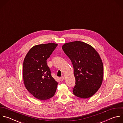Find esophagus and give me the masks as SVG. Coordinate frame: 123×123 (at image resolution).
Returning a JSON list of instances; mask_svg holds the SVG:
<instances>
[{
	"mask_svg": "<svg viewBox=\"0 0 123 123\" xmlns=\"http://www.w3.org/2000/svg\"><path fill=\"white\" fill-rule=\"evenodd\" d=\"M64 78L63 76H62V77H60V78H59V80H60L61 81H63V80H64Z\"/></svg>",
	"mask_w": 123,
	"mask_h": 123,
	"instance_id": "esophagus-1",
	"label": "esophagus"
}]
</instances>
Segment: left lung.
Instances as JSON below:
<instances>
[{
  "instance_id": "1",
  "label": "left lung",
  "mask_w": 123,
  "mask_h": 123,
  "mask_svg": "<svg viewBox=\"0 0 123 123\" xmlns=\"http://www.w3.org/2000/svg\"><path fill=\"white\" fill-rule=\"evenodd\" d=\"M62 49L70 59L74 68V95L87 98L100 87L103 78V65L99 55L91 45L80 41L64 44Z\"/></svg>"
}]
</instances>
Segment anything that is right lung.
<instances>
[{"label":"right lung","instance_id":"obj_1","mask_svg":"<svg viewBox=\"0 0 123 123\" xmlns=\"http://www.w3.org/2000/svg\"><path fill=\"white\" fill-rule=\"evenodd\" d=\"M57 46L54 43L35 45L30 49L24 61L23 76L25 87L40 100L52 98L56 90L58 83L51 75L47 59Z\"/></svg>","mask_w":123,"mask_h":123}]
</instances>
